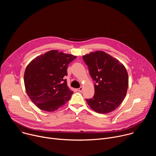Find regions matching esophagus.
<instances>
[{"instance_id":"esophagus-1","label":"esophagus","mask_w":156,"mask_h":156,"mask_svg":"<svg viewBox=\"0 0 156 156\" xmlns=\"http://www.w3.org/2000/svg\"><path fill=\"white\" fill-rule=\"evenodd\" d=\"M83 87H79V88H78L77 89V91H79V92H81L82 91H83Z\"/></svg>"}]
</instances>
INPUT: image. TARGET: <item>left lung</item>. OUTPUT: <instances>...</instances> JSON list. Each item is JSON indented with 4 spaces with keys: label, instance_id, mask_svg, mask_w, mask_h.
I'll list each match as a JSON object with an SVG mask.
<instances>
[{
    "label": "left lung",
    "instance_id": "1",
    "mask_svg": "<svg viewBox=\"0 0 156 156\" xmlns=\"http://www.w3.org/2000/svg\"><path fill=\"white\" fill-rule=\"evenodd\" d=\"M90 74L95 81L94 95L86 99L95 112H112L123 102L128 87V76L125 66L105 52L98 51L83 56Z\"/></svg>",
    "mask_w": 156,
    "mask_h": 156
}]
</instances>
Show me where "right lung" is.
Here are the masks:
<instances>
[{
    "label": "right lung",
    "instance_id": "1",
    "mask_svg": "<svg viewBox=\"0 0 156 156\" xmlns=\"http://www.w3.org/2000/svg\"><path fill=\"white\" fill-rule=\"evenodd\" d=\"M76 56L52 50L33 59L24 74L26 91L41 110L53 112L70 99L73 91L67 86L69 64Z\"/></svg>",
    "mask_w": 156,
    "mask_h": 156
}]
</instances>
